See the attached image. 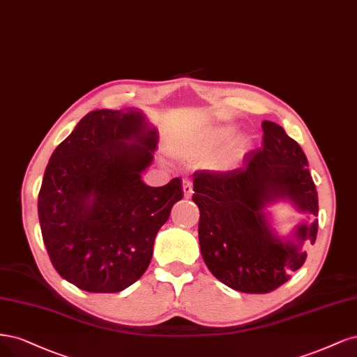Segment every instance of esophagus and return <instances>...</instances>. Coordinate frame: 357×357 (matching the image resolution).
<instances>
[{"label": "esophagus", "mask_w": 357, "mask_h": 357, "mask_svg": "<svg viewBox=\"0 0 357 357\" xmlns=\"http://www.w3.org/2000/svg\"><path fill=\"white\" fill-rule=\"evenodd\" d=\"M182 190H183V197L190 199L192 195V183L188 179L182 181Z\"/></svg>", "instance_id": "esophagus-1"}]
</instances>
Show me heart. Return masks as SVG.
Returning a JSON list of instances; mask_svg holds the SVG:
<instances>
[{
	"instance_id": "b5f03b06",
	"label": "heart",
	"mask_w": 357,
	"mask_h": 357,
	"mask_svg": "<svg viewBox=\"0 0 357 357\" xmlns=\"http://www.w3.org/2000/svg\"><path fill=\"white\" fill-rule=\"evenodd\" d=\"M231 124L211 123L183 132L174 145V153L191 160L206 158V166L215 174L236 170L249 151L245 136H234Z\"/></svg>"
}]
</instances>
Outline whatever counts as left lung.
I'll return each mask as SVG.
<instances>
[{
    "mask_svg": "<svg viewBox=\"0 0 357 357\" xmlns=\"http://www.w3.org/2000/svg\"><path fill=\"white\" fill-rule=\"evenodd\" d=\"M262 130L261 148L238 169L192 175L202 257L218 280L245 294H267L289 280L305 262L304 245L317 236V191L304 151L282 126L266 120ZM279 201L307 218L287 238L271 227L268 208Z\"/></svg>",
    "mask_w": 357,
    "mask_h": 357,
    "instance_id": "1",
    "label": "left lung"
}]
</instances>
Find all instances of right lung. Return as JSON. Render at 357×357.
I'll list each match as a JSON object with an SVG mask.
<instances>
[{"instance_id": "obj_1", "label": "right lung", "mask_w": 357, "mask_h": 357, "mask_svg": "<svg viewBox=\"0 0 357 357\" xmlns=\"http://www.w3.org/2000/svg\"><path fill=\"white\" fill-rule=\"evenodd\" d=\"M158 130L137 108L95 109L56 146L38 194L56 271L87 292L114 294L141 279L154 240L183 195L174 178L149 187Z\"/></svg>"}]
</instances>
